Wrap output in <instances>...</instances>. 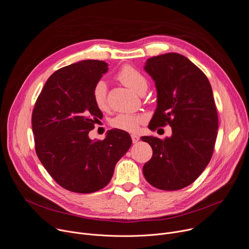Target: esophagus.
I'll return each instance as SVG.
<instances>
[{
  "mask_svg": "<svg viewBox=\"0 0 249 249\" xmlns=\"http://www.w3.org/2000/svg\"><path fill=\"white\" fill-rule=\"evenodd\" d=\"M131 140H132V142H133V143H137V142L140 141V137L137 136V135H135V133H133V135H131Z\"/></svg>",
  "mask_w": 249,
  "mask_h": 249,
  "instance_id": "esophagus-1",
  "label": "esophagus"
}]
</instances>
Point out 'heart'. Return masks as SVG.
Masks as SVG:
<instances>
[{
  "mask_svg": "<svg viewBox=\"0 0 249 249\" xmlns=\"http://www.w3.org/2000/svg\"><path fill=\"white\" fill-rule=\"evenodd\" d=\"M119 80L131 90L137 93H141L147 89V81L145 76L137 69L130 66L123 67L118 72ZM107 84L104 81H100L95 84L92 90L93 102L100 109H105L107 107ZM143 117L136 116V114H120L116 117L112 122L111 125L118 129L135 131L139 128L140 124L143 122Z\"/></svg>",
  "mask_w": 249,
  "mask_h": 249,
  "instance_id": "b5f03b06",
  "label": "heart"
}]
</instances>
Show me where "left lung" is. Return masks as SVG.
I'll use <instances>...</instances> for the list:
<instances>
[{
    "instance_id": "1",
    "label": "left lung",
    "mask_w": 249,
    "mask_h": 249,
    "mask_svg": "<svg viewBox=\"0 0 249 249\" xmlns=\"http://www.w3.org/2000/svg\"><path fill=\"white\" fill-rule=\"evenodd\" d=\"M144 71L157 89V108L149 129L169 124L164 140L141 138L152 148L143 165L145 179L162 190H178L193 183L210 159L217 137L218 118L212 86L206 75L184 55L168 53L152 56Z\"/></svg>"
}]
</instances>
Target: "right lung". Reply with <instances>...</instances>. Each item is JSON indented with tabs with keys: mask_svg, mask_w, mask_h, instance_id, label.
<instances>
[{
	"mask_svg": "<svg viewBox=\"0 0 249 249\" xmlns=\"http://www.w3.org/2000/svg\"><path fill=\"white\" fill-rule=\"evenodd\" d=\"M107 66L85 60L54 71L33 110L36 156L50 176L72 193L90 194L107 185L132 142L126 131L117 128L108 130L104 141L89 138L103 118L92 90Z\"/></svg>",
	"mask_w": 249,
	"mask_h": 249,
	"instance_id": "add662e5",
	"label": "right lung"
}]
</instances>
